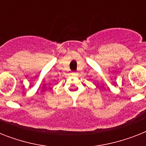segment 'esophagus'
<instances>
[{"mask_svg":"<svg viewBox=\"0 0 146 146\" xmlns=\"http://www.w3.org/2000/svg\"><path fill=\"white\" fill-rule=\"evenodd\" d=\"M71 74H72V76H78V73H75V72H74V73H72Z\"/></svg>","mask_w":146,"mask_h":146,"instance_id":"1","label":"esophagus"}]
</instances>
